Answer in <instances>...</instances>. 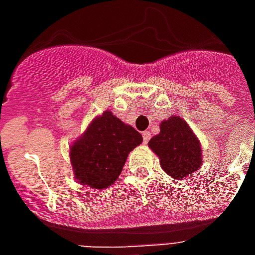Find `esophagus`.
I'll use <instances>...</instances> for the list:
<instances>
[{
  "instance_id": "34e87169",
  "label": "esophagus",
  "mask_w": 255,
  "mask_h": 255,
  "mask_svg": "<svg viewBox=\"0 0 255 255\" xmlns=\"http://www.w3.org/2000/svg\"><path fill=\"white\" fill-rule=\"evenodd\" d=\"M150 138H151V133L149 132V131H144L143 132V142L144 143H147L150 140Z\"/></svg>"
}]
</instances>
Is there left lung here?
Segmentation results:
<instances>
[{"mask_svg":"<svg viewBox=\"0 0 255 255\" xmlns=\"http://www.w3.org/2000/svg\"><path fill=\"white\" fill-rule=\"evenodd\" d=\"M149 147L160 158L165 173L177 180H184L202 165L201 142L180 116L162 120L160 133L150 139Z\"/></svg>","mask_w":255,"mask_h":255,"instance_id":"1","label":"left lung"}]
</instances>
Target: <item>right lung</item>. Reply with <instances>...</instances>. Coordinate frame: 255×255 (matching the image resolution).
I'll use <instances>...</instances> for the list:
<instances>
[{
    "instance_id": "1",
    "label": "right lung",
    "mask_w": 255,
    "mask_h": 255,
    "mask_svg": "<svg viewBox=\"0 0 255 255\" xmlns=\"http://www.w3.org/2000/svg\"><path fill=\"white\" fill-rule=\"evenodd\" d=\"M142 135L105 111L91 120L86 131L69 147L73 176L94 190L111 187L120 176L129 151L142 143Z\"/></svg>"
}]
</instances>
